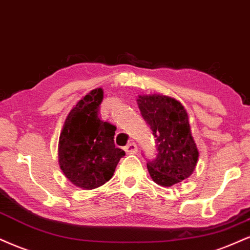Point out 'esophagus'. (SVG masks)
<instances>
[{"mask_svg": "<svg viewBox=\"0 0 250 250\" xmlns=\"http://www.w3.org/2000/svg\"><path fill=\"white\" fill-rule=\"evenodd\" d=\"M125 151L127 152V154H136L137 152V146H136V143H134V142H130L128 144V146H125Z\"/></svg>", "mask_w": 250, "mask_h": 250, "instance_id": "34e87169", "label": "esophagus"}]
</instances>
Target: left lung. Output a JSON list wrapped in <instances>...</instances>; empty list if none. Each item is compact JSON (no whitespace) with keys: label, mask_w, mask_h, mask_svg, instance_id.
I'll return each instance as SVG.
<instances>
[{"label":"left lung","mask_w":250,"mask_h":250,"mask_svg":"<svg viewBox=\"0 0 250 250\" xmlns=\"http://www.w3.org/2000/svg\"><path fill=\"white\" fill-rule=\"evenodd\" d=\"M137 104L156 138L157 156L146 164L156 184L170 188L193 173L199 151L191 133L186 109L163 94H141Z\"/></svg>","instance_id":"8db88e82"}]
</instances>
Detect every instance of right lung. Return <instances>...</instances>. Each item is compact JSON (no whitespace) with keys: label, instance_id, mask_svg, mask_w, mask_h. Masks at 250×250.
<instances>
[{"label":"right lung","instance_id":"1","mask_svg":"<svg viewBox=\"0 0 250 250\" xmlns=\"http://www.w3.org/2000/svg\"><path fill=\"white\" fill-rule=\"evenodd\" d=\"M102 99V88L87 93L68 113L60 131L59 167L66 178L83 190H93L107 183L120 158L125 155L114 143L115 125L99 116Z\"/></svg>","mask_w":250,"mask_h":250}]
</instances>
